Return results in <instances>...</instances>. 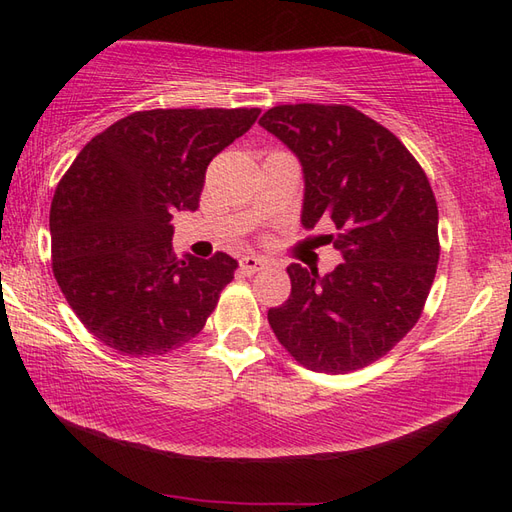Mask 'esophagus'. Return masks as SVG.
Here are the masks:
<instances>
[{
    "label": "esophagus",
    "instance_id": "obj_1",
    "mask_svg": "<svg viewBox=\"0 0 512 512\" xmlns=\"http://www.w3.org/2000/svg\"><path fill=\"white\" fill-rule=\"evenodd\" d=\"M264 266H266V259L255 257V255H244L239 259V268H242V273L246 275H255L257 270H262Z\"/></svg>",
    "mask_w": 512,
    "mask_h": 512
}]
</instances>
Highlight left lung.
<instances>
[{"mask_svg":"<svg viewBox=\"0 0 512 512\" xmlns=\"http://www.w3.org/2000/svg\"><path fill=\"white\" fill-rule=\"evenodd\" d=\"M259 125L295 151L306 178L301 222L345 262L330 275L290 264V297L268 310L277 341L303 367L347 374L372 365L418 323L440 259L438 204L409 149L350 105L297 103Z\"/></svg>","mask_w":512,"mask_h":512,"instance_id":"8db88e82","label":"left lung"}]
</instances>
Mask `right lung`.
Returning <instances> with one entry per match:
<instances>
[{
	"label": "right lung",
	"instance_id": "right-lung-1",
	"mask_svg": "<svg viewBox=\"0 0 512 512\" xmlns=\"http://www.w3.org/2000/svg\"><path fill=\"white\" fill-rule=\"evenodd\" d=\"M259 107L134 112L96 134L54 191L52 273L76 317L127 356H162L204 328L237 262L171 250L176 211H195L209 162Z\"/></svg>",
	"mask_w": 512,
	"mask_h": 512
}]
</instances>
